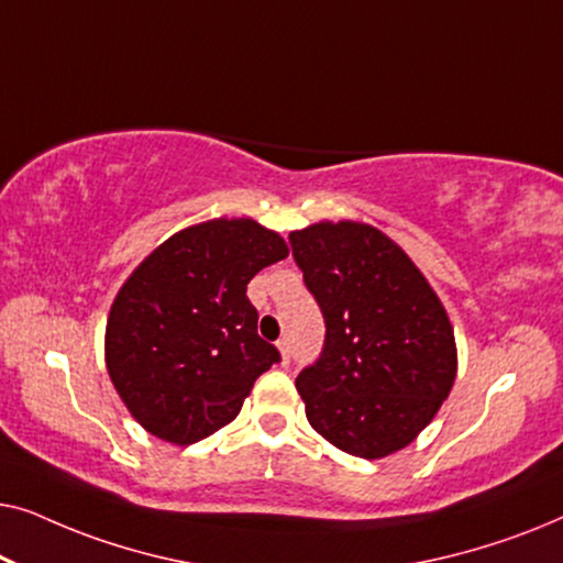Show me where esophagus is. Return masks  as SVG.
Masks as SVG:
<instances>
[{"label":"esophagus","instance_id":"obj_1","mask_svg":"<svg viewBox=\"0 0 563 563\" xmlns=\"http://www.w3.org/2000/svg\"><path fill=\"white\" fill-rule=\"evenodd\" d=\"M276 349H279L282 364L287 366V364H289V341H287V338H282V341H276Z\"/></svg>","mask_w":563,"mask_h":563}]
</instances>
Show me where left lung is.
<instances>
[{
  "mask_svg": "<svg viewBox=\"0 0 563 563\" xmlns=\"http://www.w3.org/2000/svg\"><path fill=\"white\" fill-rule=\"evenodd\" d=\"M325 345L297 376L310 426L351 456L410 445L456 382L449 312L412 258L379 228L322 220L289 233Z\"/></svg>",
  "mask_w": 563,
  "mask_h": 563,
  "instance_id": "1",
  "label": "left lung"
}]
</instances>
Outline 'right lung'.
<instances>
[{
	"mask_svg": "<svg viewBox=\"0 0 563 563\" xmlns=\"http://www.w3.org/2000/svg\"><path fill=\"white\" fill-rule=\"evenodd\" d=\"M287 256L284 238L261 222L218 218L174 233L128 276L107 318L104 364L151 435L189 445L235 420L279 361L256 333L245 289Z\"/></svg>",
	"mask_w": 563,
	"mask_h": 563,
	"instance_id": "right-lung-1",
	"label": "right lung"
}]
</instances>
